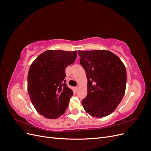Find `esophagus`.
Listing matches in <instances>:
<instances>
[{"label":"esophagus","instance_id":"1","mask_svg":"<svg viewBox=\"0 0 151 151\" xmlns=\"http://www.w3.org/2000/svg\"><path fill=\"white\" fill-rule=\"evenodd\" d=\"M79 86H76V88H75L74 89H75V90H76V91H77V90L79 89Z\"/></svg>","mask_w":151,"mask_h":151}]
</instances>
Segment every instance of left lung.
Listing matches in <instances>:
<instances>
[{
    "instance_id": "obj_1",
    "label": "left lung",
    "mask_w": 151,
    "mask_h": 151,
    "mask_svg": "<svg viewBox=\"0 0 151 151\" xmlns=\"http://www.w3.org/2000/svg\"><path fill=\"white\" fill-rule=\"evenodd\" d=\"M78 53L88 79V94L82 104L86 111L94 117L110 115L125 92L124 64L119 57L108 50H79Z\"/></svg>"
}]
</instances>
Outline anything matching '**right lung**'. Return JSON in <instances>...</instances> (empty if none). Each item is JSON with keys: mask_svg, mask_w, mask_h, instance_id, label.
<instances>
[{"mask_svg": "<svg viewBox=\"0 0 151 151\" xmlns=\"http://www.w3.org/2000/svg\"><path fill=\"white\" fill-rule=\"evenodd\" d=\"M77 51L47 50L32 63L28 76V91L40 115L49 119L65 112L73 91L65 83V68L74 63Z\"/></svg>", "mask_w": 151, "mask_h": 151, "instance_id": "add662e5", "label": "right lung"}]
</instances>
